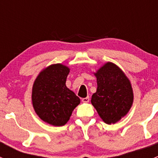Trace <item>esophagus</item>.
Returning a JSON list of instances; mask_svg holds the SVG:
<instances>
[{"label": "esophagus", "instance_id": "obj_1", "mask_svg": "<svg viewBox=\"0 0 158 158\" xmlns=\"http://www.w3.org/2000/svg\"><path fill=\"white\" fill-rule=\"evenodd\" d=\"M82 101L83 102H85V103L89 102V97L88 96V97H86V98H83L82 99Z\"/></svg>", "mask_w": 158, "mask_h": 158}]
</instances>
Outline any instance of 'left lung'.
<instances>
[{"instance_id": "8db88e82", "label": "left lung", "mask_w": 158, "mask_h": 158, "mask_svg": "<svg viewBox=\"0 0 158 158\" xmlns=\"http://www.w3.org/2000/svg\"><path fill=\"white\" fill-rule=\"evenodd\" d=\"M97 90L91 102L106 124H114L126 115L134 99L131 85L122 69L108 62L94 73Z\"/></svg>"}]
</instances>
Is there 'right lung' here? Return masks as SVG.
Masks as SVG:
<instances>
[{"label": "right lung", "instance_id": "1", "mask_svg": "<svg viewBox=\"0 0 158 158\" xmlns=\"http://www.w3.org/2000/svg\"><path fill=\"white\" fill-rule=\"evenodd\" d=\"M69 69L63 64H53L40 73L32 89V102L37 115L54 126H63L80 103L76 94L66 87Z\"/></svg>", "mask_w": 158, "mask_h": 158}]
</instances>
